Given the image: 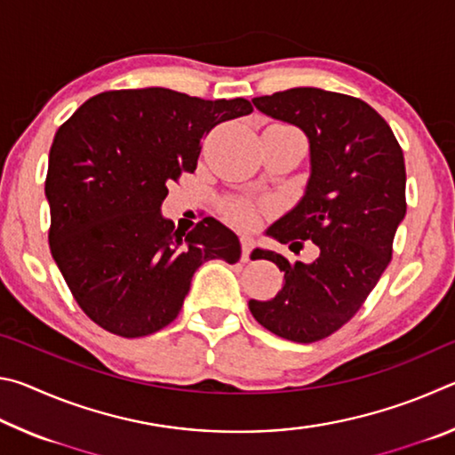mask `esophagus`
I'll return each instance as SVG.
<instances>
[{
  "instance_id": "34e87169",
  "label": "esophagus",
  "mask_w": 455,
  "mask_h": 455,
  "mask_svg": "<svg viewBox=\"0 0 455 455\" xmlns=\"http://www.w3.org/2000/svg\"><path fill=\"white\" fill-rule=\"evenodd\" d=\"M241 249H243V260H249L252 249H255V238L249 236V235H243L241 236Z\"/></svg>"
}]
</instances>
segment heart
Listing matches in <instances>:
<instances>
[{"label":"heart","instance_id":"b5f03b06","mask_svg":"<svg viewBox=\"0 0 455 455\" xmlns=\"http://www.w3.org/2000/svg\"><path fill=\"white\" fill-rule=\"evenodd\" d=\"M267 211L265 203H259V200L251 198H233L228 200L225 206V217L238 228H252L259 225L260 217Z\"/></svg>","mask_w":455,"mask_h":455}]
</instances>
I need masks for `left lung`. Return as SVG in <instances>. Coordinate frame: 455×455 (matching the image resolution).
<instances>
[{
    "label": "left lung",
    "instance_id": "left-lung-1",
    "mask_svg": "<svg viewBox=\"0 0 455 455\" xmlns=\"http://www.w3.org/2000/svg\"><path fill=\"white\" fill-rule=\"evenodd\" d=\"M260 112L303 130L311 179L295 209L267 235L292 252L305 241L319 257L291 263L275 251L252 252L281 268L283 289L251 299L260 325L297 343L321 341L353 319L379 281L405 217L403 150L387 122L363 100L319 88H291L252 98Z\"/></svg>",
    "mask_w": 455,
    "mask_h": 455
}]
</instances>
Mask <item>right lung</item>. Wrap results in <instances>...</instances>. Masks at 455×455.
I'll list each match as a JSON object with an SVG mask.
<instances>
[{
  "instance_id": "add662e5",
  "label": "right lung",
  "mask_w": 455,
  "mask_h": 455,
  "mask_svg": "<svg viewBox=\"0 0 455 455\" xmlns=\"http://www.w3.org/2000/svg\"><path fill=\"white\" fill-rule=\"evenodd\" d=\"M251 112L244 98L110 90L58 128L45 176L50 251L96 325L126 339L156 333L180 313L200 265L241 259L236 235L217 219L180 233L160 204L168 182L196 171L203 138Z\"/></svg>"
}]
</instances>
